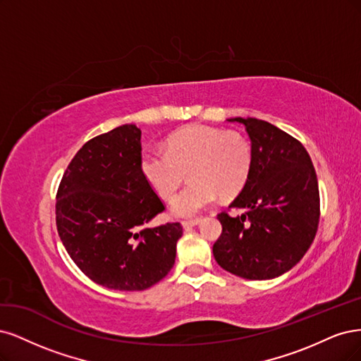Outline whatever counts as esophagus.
Listing matches in <instances>:
<instances>
[{"label":"esophagus","instance_id":"esophagus-1","mask_svg":"<svg viewBox=\"0 0 361 361\" xmlns=\"http://www.w3.org/2000/svg\"><path fill=\"white\" fill-rule=\"evenodd\" d=\"M200 222H201V217H196V219H190V220H183L181 225H183V228L189 229L192 226H196Z\"/></svg>","mask_w":361,"mask_h":361}]
</instances>
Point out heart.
<instances>
[{
	"instance_id": "heart-1",
	"label": "heart",
	"mask_w": 361,
	"mask_h": 361,
	"mask_svg": "<svg viewBox=\"0 0 361 361\" xmlns=\"http://www.w3.org/2000/svg\"><path fill=\"white\" fill-rule=\"evenodd\" d=\"M253 165L249 141L237 132L210 126H189L169 136L166 149L141 154V172L161 200H171L189 172L190 184L173 197L171 210L190 217L217 196L232 197L246 185Z\"/></svg>"
}]
</instances>
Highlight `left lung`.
Segmentation results:
<instances>
[{
	"label": "left lung",
	"instance_id": "1",
	"mask_svg": "<svg viewBox=\"0 0 361 361\" xmlns=\"http://www.w3.org/2000/svg\"><path fill=\"white\" fill-rule=\"evenodd\" d=\"M244 124L252 142L250 177L229 210L217 214L222 234L213 246L217 264L250 281L286 273L305 257L319 224V189L310 156L298 139L258 118Z\"/></svg>",
	"mask_w": 361,
	"mask_h": 361
}]
</instances>
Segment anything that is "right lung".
<instances>
[{
    "label": "right lung",
    "mask_w": 361,
    "mask_h": 361,
    "mask_svg": "<svg viewBox=\"0 0 361 361\" xmlns=\"http://www.w3.org/2000/svg\"><path fill=\"white\" fill-rule=\"evenodd\" d=\"M141 151L135 124L92 137L56 190V229L67 253L92 282L115 290H142L161 281L183 235L178 222L145 226L165 204L142 176Z\"/></svg>",
    "instance_id": "add662e5"
}]
</instances>
